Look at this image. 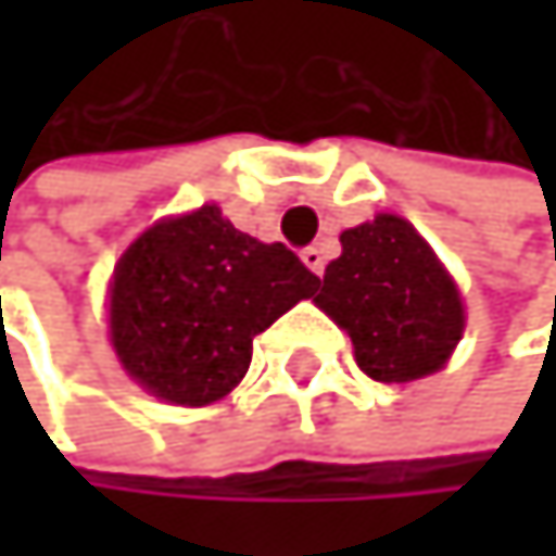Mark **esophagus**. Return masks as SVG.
<instances>
[{
  "instance_id": "34e87169",
  "label": "esophagus",
  "mask_w": 556,
  "mask_h": 556,
  "mask_svg": "<svg viewBox=\"0 0 556 556\" xmlns=\"http://www.w3.org/2000/svg\"><path fill=\"white\" fill-rule=\"evenodd\" d=\"M300 260L319 276V273H324V266H327V256H324V250H316V247H306L303 253H300Z\"/></svg>"
}]
</instances>
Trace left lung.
Listing matches in <instances>:
<instances>
[{
	"instance_id": "8db88e82",
	"label": "left lung",
	"mask_w": 556,
	"mask_h": 556,
	"mask_svg": "<svg viewBox=\"0 0 556 556\" xmlns=\"http://www.w3.org/2000/svg\"><path fill=\"white\" fill-rule=\"evenodd\" d=\"M343 253L319 280L316 306L353 340L356 367L380 383L437 374L464 337L460 290L430 243L393 213L343 229Z\"/></svg>"
}]
</instances>
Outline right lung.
<instances>
[{"label": "right lung", "mask_w": 556, "mask_h": 556, "mask_svg": "<svg viewBox=\"0 0 556 556\" xmlns=\"http://www.w3.org/2000/svg\"><path fill=\"white\" fill-rule=\"evenodd\" d=\"M283 243H260L200 206L149 226L110 283V340L123 370L176 407H206L237 387L253 337L316 293Z\"/></svg>", "instance_id": "1"}]
</instances>
